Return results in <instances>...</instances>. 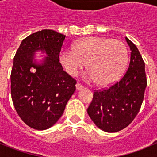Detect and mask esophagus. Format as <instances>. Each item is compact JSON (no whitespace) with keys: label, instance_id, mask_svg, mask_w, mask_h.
I'll list each match as a JSON object with an SVG mask.
<instances>
[{"label":"esophagus","instance_id":"34e87169","mask_svg":"<svg viewBox=\"0 0 157 157\" xmlns=\"http://www.w3.org/2000/svg\"><path fill=\"white\" fill-rule=\"evenodd\" d=\"M75 87H76V89H77L78 90H82V89L83 88L82 85H81V84H80V83H78V82H77V83H76Z\"/></svg>","mask_w":157,"mask_h":157}]
</instances>
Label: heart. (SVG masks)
Segmentation results:
<instances>
[{
  "instance_id": "heart-1",
  "label": "heart",
  "mask_w": 157,
  "mask_h": 157,
  "mask_svg": "<svg viewBox=\"0 0 157 157\" xmlns=\"http://www.w3.org/2000/svg\"><path fill=\"white\" fill-rule=\"evenodd\" d=\"M127 48L120 40L88 37L75 43L73 51H62L59 60L71 76L86 63L89 79L105 86L120 77L127 65Z\"/></svg>"
}]
</instances>
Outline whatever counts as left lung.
Instances as JSON below:
<instances>
[{"mask_svg":"<svg viewBox=\"0 0 157 157\" xmlns=\"http://www.w3.org/2000/svg\"><path fill=\"white\" fill-rule=\"evenodd\" d=\"M126 41L131 51L127 70L111 86L94 90L87 109L95 125L109 133L120 131L132 123L141 109L147 86L145 62L134 43L127 37Z\"/></svg>","mask_w":157,"mask_h":157,"instance_id":"8db88e82","label":"left lung"}]
</instances>
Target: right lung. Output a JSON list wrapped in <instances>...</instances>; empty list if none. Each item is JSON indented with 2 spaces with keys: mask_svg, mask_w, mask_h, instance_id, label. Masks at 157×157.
I'll return each mask as SVG.
<instances>
[{
  "mask_svg": "<svg viewBox=\"0 0 157 157\" xmlns=\"http://www.w3.org/2000/svg\"><path fill=\"white\" fill-rule=\"evenodd\" d=\"M66 36L42 30L22 41L14 56L11 72V95L19 116L35 130L49 128L63 115L75 90L76 80L63 70L59 55ZM48 57L41 65L33 62L34 52Z\"/></svg>",
  "mask_w": 157,
  "mask_h": 157,
  "instance_id": "1",
  "label": "right lung"
}]
</instances>
